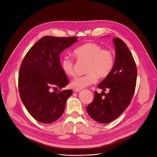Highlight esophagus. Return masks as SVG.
Masks as SVG:
<instances>
[{"label": "esophagus", "mask_w": 157, "mask_h": 157, "mask_svg": "<svg viewBox=\"0 0 157 157\" xmlns=\"http://www.w3.org/2000/svg\"><path fill=\"white\" fill-rule=\"evenodd\" d=\"M81 90V89H75V92H78V91H80Z\"/></svg>", "instance_id": "1"}]
</instances>
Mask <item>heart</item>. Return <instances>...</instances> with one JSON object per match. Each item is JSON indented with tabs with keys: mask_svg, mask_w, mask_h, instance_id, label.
<instances>
[{
	"mask_svg": "<svg viewBox=\"0 0 157 157\" xmlns=\"http://www.w3.org/2000/svg\"><path fill=\"white\" fill-rule=\"evenodd\" d=\"M78 61H87L85 68L86 75L76 77L71 83L75 89H82L97 82L98 76L107 77L115 66V57L112 51L103 49L96 42H87L77 48L73 52ZM75 60L68 55H64L61 60V67L64 73L69 76L75 75Z\"/></svg>",
	"mask_w": 157,
	"mask_h": 157,
	"instance_id": "obj_1",
	"label": "heart"
}]
</instances>
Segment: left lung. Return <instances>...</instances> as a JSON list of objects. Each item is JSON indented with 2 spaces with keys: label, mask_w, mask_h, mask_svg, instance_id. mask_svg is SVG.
I'll return each instance as SVG.
<instances>
[{
  "label": "left lung",
  "mask_w": 157,
  "mask_h": 157,
  "mask_svg": "<svg viewBox=\"0 0 157 157\" xmlns=\"http://www.w3.org/2000/svg\"><path fill=\"white\" fill-rule=\"evenodd\" d=\"M116 58L111 73L98 88L109 92L94 91L93 101L88 105L89 115L96 121L108 123L119 117L130 105L135 93L137 69L132 52L120 38L113 39Z\"/></svg>",
  "instance_id": "obj_1"
}]
</instances>
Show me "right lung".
<instances>
[{
  "label": "right lung",
  "mask_w": 157,
  "mask_h": 157,
  "mask_svg": "<svg viewBox=\"0 0 157 157\" xmlns=\"http://www.w3.org/2000/svg\"><path fill=\"white\" fill-rule=\"evenodd\" d=\"M78 40L77 37L46 36L29 50L21 63L18 78L21 100L30 115L39 122L51 123L64 112L73 91L64 88L69 83L60 64L61 52Z\"/></svg>",
  "instance_id": "1"
}]
</instances>
